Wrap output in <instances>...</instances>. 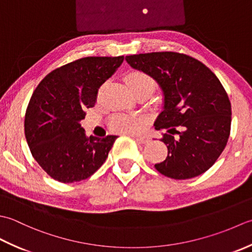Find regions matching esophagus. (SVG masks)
I'll use <instances>...</instances> for the list:
<instances>
[{
  "label": "esophagus",
  "mask_w": 252,
  "mask_h": 252,
  "mask_svg": "<svg viewBox=\"0 0 252 252\" xmlns=\"http://www.w3.org/2000/svg\"><path fill=\"white\" fill-rule=\"evenodd\" d=\"M135 139L140 143H148L149 141H150V137L147 135H140V136H136Z\"/></svg>",
  "instance_id": "1"
}]
</instances>
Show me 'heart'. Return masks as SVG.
<instances>
[{
	"label": "heart",
	"instance_id": "b5f03b06",
	"mask_svg": "<svg viewBox=\"0 0 252 252\" xmlns=\"http://www.w3.org/2000/svg\"><path fill=\"white\" fill-rule=\"evenodd\" d=\"M126 83L130 90L137 88H150L155 89L156 83L150 76L142 71H131L126 76ZM111 127L115 131L131 133L135 132L140 127V121L131 116H116L111 122Z\"/></svg>",
	"mask_w": 252,
	"mask_h": 252
}]
</instances>
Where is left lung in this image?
Segmentation results:
<instances>
[{"label": "left lung", "instance_id": "1", "mask_svg": "<svg viewBox=\"0 0 252 252\" xmlns=\"http://www.w3.org/2000/svg\"><path fill=\"white\" fill-rule=\"evenodd\" d=\"M125 60L155 79L162 91V111L155 126L166 129L162 141L167 158L156 168L174 179L208 171L226 146L232 121L228 95L218 77L201 62L181 53L136 54Z\"/></svg>", "mask_w": 252, "mask_h": 252}]
</instances>
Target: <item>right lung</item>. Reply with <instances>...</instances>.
<instances>
[{
	"label": "right lung",
	"instance_id": "1",
	"mask_svg": "<svg viewBox=\"0 0 252 252\" xmlns=\"http://www.w3.org/2000/svg\"><path fill=\"white\" fill-rule=\"evenodd\" d=\"M123 61L77 60L51 71L33 91L25 116L26 139L34 160L55 181H84L105 162L117 136L88 138L80 122Z\"/></svg>",
	"mask_w": 252,
	"mask_h": 252
}]
</instances>
